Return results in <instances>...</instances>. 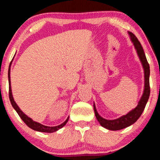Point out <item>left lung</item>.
Listing matches in <instances>:
<instances>
[{
	"label": "left lung",
	"mask_w": 160,
	"mask_h": 160,
	"mask_svg": "<svg viewBox=\"0 0 160 160\" xmlns=\"http://www.w3.org/2000/svg\"><path fill=\"white\" fill-rule=\"evenodd\" d=\"M130 38H131V42L133 43V46L137 53L139 56V60H140L141 64L142 65L144 70V78H145V84H144V90L143 93L141 96L140 100L138 102L137 106L133 109H132L131 111L128 112L126 115L122 116L121 117L118 118L116 119H106L102 117L98 114L97 110L96 108V105L93 102V108L95 115L98 122L102 127L106 128L110 131H119V130L123 129L127 127H129L133 123H135L137 121V119L140 117V116L144 111L145 105H146L148 98L150 96V85H149V76H150V67L148 63L146 56H145V52H144L143 48L142 45L138 40L137 37L135 36L133 33L128 32Z\"/></svg>",
	"instance_id": "1"
}]
</instances>
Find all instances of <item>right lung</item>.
Returning a JSON list of instances; mask_svg holds the SVG:
<instances>
[{"mask_svg": "<svg viewBox=\"0 0 160 160\" xmlns=\"http://www.w3.org/2000/svg\"><path fill=\"white\" fill-rule=\"evenodd\" d=\"M10 68H11V63L9 64V70H8V78H9V100H10V102L12 105L14 109L16 110V112L18 114L21 119L24 122V123L28 126L29 128H30L31 129L34 130V131H39V132H44V133H53V132H56L58 131L59 129L64 127V126L68 123L69 120V116L68 117L65 121L63 122L62 124L59 125L58 126H54V127H50V126H45L42 124L39 123V122H35L29 118L28 116H27L26 114L23 113V112L20 109V108L18 106L16 102L14 100L13 96H12V88H11V81H10Z\"/></svg>", "mask_w": 160, "mask_h": 160, "instance_id": "right-lung-1", "label": "right lung"}]
</instances>
